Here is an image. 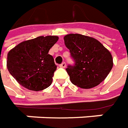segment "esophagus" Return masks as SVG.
Segmentation results:
<instances>
[{"label":"esophagus","instance_id":"1","mask_svg":"<svg viewBox=\"0 0 128 128\" xmlns=\"http://www.w3.org/2000/svg\"><path fill=\"white\" fill-rule=\"evenodd\" d=\"M59 66L60 67H62V68H65L66 67V63L65 62H62L61 64H59Z\"/></svg>","mask_w":128,"mask_h":128}]
</instances>
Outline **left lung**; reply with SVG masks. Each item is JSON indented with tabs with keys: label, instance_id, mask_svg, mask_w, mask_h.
<instances>
[{
	"label": "left lung",
	"instance_id": "obj_1",
	"mask_svg": "<svg viewBox=\"0 0 128 128\" xmlns=\"http://www.w3.org/2000/svg\"><path fill=\"white\" fill-rule=\"evenodd\" d=\"M64 40L75 61L66 70L73 84L90 89L105 80L113 66L108 49L96 38L78 34H67Z\"/></svg>",
	"mask_w": 128,
	"mask_h": 128
}]
</instances>
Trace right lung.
<instances>
[{"label": "right lung", "mask_w": 128, "mask_h": 128, "mask_svg": "<svg viewBox=\"0 0 128 128\" xmlns=\"http://www.w3.org/2000/svg\"><path fill=\"white\" fill-rule=\"evenodd\" d=\"M56 36H38L18 44L7 56V68L21 86L40 91L50 86L56 70L50 48L58 41Z\"/></svg>", "instance_id": "obj_1"}]
</instances>
